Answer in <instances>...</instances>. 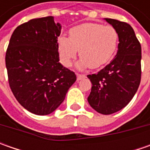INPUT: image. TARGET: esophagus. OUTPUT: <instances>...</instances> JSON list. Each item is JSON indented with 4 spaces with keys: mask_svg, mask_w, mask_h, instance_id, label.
Wrapping results in <instances>:
<instances>
[{
    "mask_svg": "<svg viewBox=\"0 0 150 150\" xmlns=\"http://www.w3.org/2000/svg\"><path fill=\"white\" fill-rule=\"evenodd\" d=\"M84 78H86L85 74H77V79L78 80H81V79H83Z\"/></svg>",
    "mask_w": 150,
    "mask_h": 150,
    "instance_id": "obj_1",
    "label": "esophagus"
}]
</instances>
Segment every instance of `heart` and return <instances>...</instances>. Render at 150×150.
<instances>
[{
  "label": "heart",
  "instance_id": "obj_1",
  "mask_svg": "<svg viewBox=\"0 0 150 150\" xmlns=\"http://www.w3.org/2000/svg\"><path fill=\"white\" fill-rule=\"evenodd\" d=\"M58 52L63 65L70 67L79 51L78 67L97 68L113 57L118 45V33L112 26L83 23L70 31V37L58 38Z\"/></svg>",
  "mask_w": 150,
  "mask_h": 150
}]
</instances>
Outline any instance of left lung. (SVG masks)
Segmentation results:
<instances>
[{"label":"left lung","mask_w":150,"mask_h":150,"mask_svg":"<svg viewBox=\"0 0 150 150\" xmlns=\"http://www.w3.org/2000/svg\"><path fill=\"white\" fill-rule=\"evenodd\" d=\"M118 33L115 57L96 74L88 75L92 89L88 101L102 114H112L124 108L136 93L141 80V45L129 24L105 18Z\"/></svg>","instance_id":"8db88e82"}]
</instances>
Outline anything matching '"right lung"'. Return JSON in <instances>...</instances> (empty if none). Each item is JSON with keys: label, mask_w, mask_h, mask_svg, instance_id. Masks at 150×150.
I'll use <instances>...</instances> for the list:
<instances>
[{"label": "right lung", "mask_w": 150, "mask_h": 150, "mask_svg": "<svg viewBox=\"0 0 150 150\" xmlns=\"http://www.w3.org/2000/svg\"><path fill=\"white\" fill-rule=\"evenodd\" d=\"M61 29L53 16L30 20L15 29L6 50L10 88L21 105L37 115L55 111L77 79L59 62Z\"/></svg>", "instance_id": "obj_1"}]
</instances>
